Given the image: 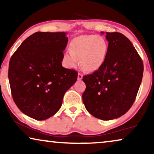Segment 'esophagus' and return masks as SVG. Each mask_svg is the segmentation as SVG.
Segmentation results:
<instances>
[{
	"label": "esophagus",
	"mask_w": 154,
	"mask_h": 154,
	"mask_svg": "<svg viewBox=\"0 0 154 154\" xmlns=\"http://www.w3.org/2000/svg\"><path fill=\"white\" fill-rule=\"evenodd\" d=\"M82 79H83V74L79 73V74H78V80H79V81H81Z\"/></svg>",
	"instance_id": "esophagus-1"
}]
</instances>
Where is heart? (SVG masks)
<instances>
[{
    "label": "heart",
    "instance_id": "obj_1",
    "mask_svg": "<svg viewBox=\"0 0 154 154\" xmlns=\"http://www.w3.org/2000/svg\"><path fill=\"white\" fill-rule=\"evenodd\" d=\"M70 50L63 55L64 62L68 68H75L81 60V66L87 71H94L101 68L106 60L108 43L100 35H82L73 38Z\"/></svg>",
    "mask_w": 154,
    "mask_h": 154
}]
</instances>
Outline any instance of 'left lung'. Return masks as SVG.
Here are the masks:
<instances>
[{"instance_id":"left-lung-1","label":"left lung","mask_w":154,"mask_h":154,"mask_svg":"<svg viewBox=\"0 0 154 154\" xmlns=\"http://www.w3.org/2000/svg\"><path fill=\"white\" fill-rule=\"evenodd\" d=\"M105 35L109 41L106 60L98 70L83 77L86 88L82 97L90 114L109 121L125 114L133 104L144 65L127 37L119 32Z\"/></svg>"}]
</instances>
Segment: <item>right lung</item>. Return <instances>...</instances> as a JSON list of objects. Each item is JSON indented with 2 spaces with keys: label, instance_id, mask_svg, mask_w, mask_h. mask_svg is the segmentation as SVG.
I'll list each match as a JSON object with an SVG mask.
<instances>
[{
  "label": "right lung",
  "instance_id": "1",
  "mask_svg": "<svg viewBox=\"0 0 154 154\" xmlns=\"http://www.w3.org/2000/svg\"><path fill=\"white\" fill-rule=\"evenodd\" d=\"M67 43L65 32H35L12 54L8 69L10 89L25 115L38 121L52 116L76 81L77 71L62 65Z\"/></svg>",
  "mask_w": 154,
  "mask_h": 154
}]
</instances>
